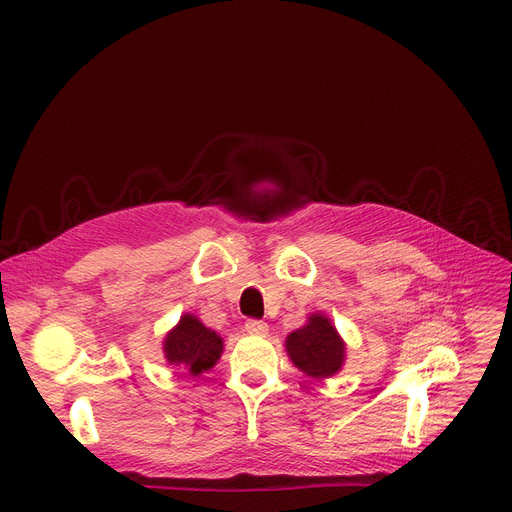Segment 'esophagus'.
Returning a JSON list of instances; mask_svg holds the SVG:
<instances>
[{
	"label": "esophagus",
	"mask_w": 512,
	"mask_h": 512,
	"mask_svg": "<svg viewBox=\"0 0 512 512\" xmlns=\"http://www.w3.org/2000/svg\"><path fill=\"white\" fill-rule=\"evenodd\" d=\"M245 330L249 334H255V336H265L270 328H267V324H265V321H261V319H247L245 321Z\"/></svg>",
	"instance_id": "esophagus-1"
}]
</instances>
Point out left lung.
I'll return each mask as SVG.
<instances>
[{
  "instance_id": "left-lung-1",
  "label": "left lung",
  "mask_w": 512,
  "mask_h": 512,
  "mask_svg": "<svg viewBox=\"0 0 512 512\" xmlns=\"http://www.w3.org/2000/svg\"><path fill=\"white\" fill-rule=\"evenodd\" d=\"M290 361L311 378H330L344 361V342L324 315H311L309 324L286 338Z\"/></svg>"
}]
</instances>
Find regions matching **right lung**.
Instances as JSON below:
<instances>
[{"label": "right lung", "instance_id": "right-lung-1", "mask_svg": "<svg viewBox=\"0 0 512 512\" xmlns=\"http://www.w3.org/2000/svg\"><path fill=\"white\" fill-rule=\"evenodd\" d=\"M224 351L222 338L205 328L193 315H184L180 324L168 334L164 353L168 363L184 365L193 375L207 371L215 365Z\"/></svg>", "mask_w": 512, "mask_h": 512}]
</instances>
